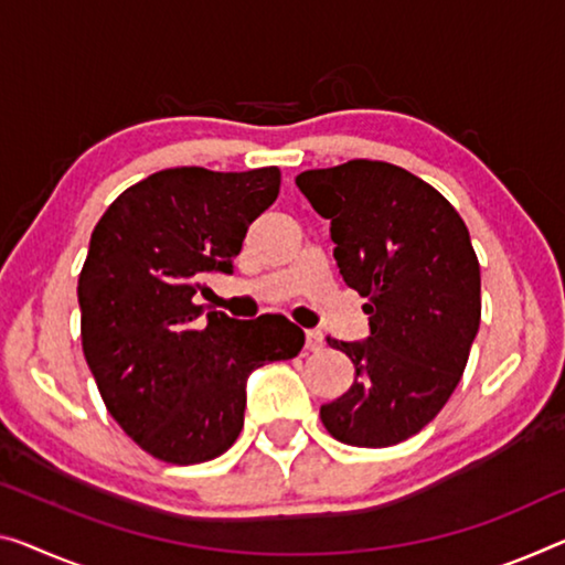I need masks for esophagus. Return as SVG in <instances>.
Listing matches in <instances>:
<instances>
[{"label": "esophagus", "mask_w": 565, "mask_h": 565, "mask_svg": "<svg viewBox=\"0 0 565 565\" xmlns=\"http://www.w3.org/2000/svg\"><path fill=\"white\" fill-rule=\"evenodd\" d=\"M306 349L308 351H323V333L320 331H306Z\"/></svg>", "instance_id": "34e87169"}]
</instances>
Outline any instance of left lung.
Segmentation results:
<instances>
[{
  "mask_svg": "<svg viewBox=\"0 0 565 565\" xmlns=\"http://www.w3.org/2000/svg\"><path fill=\"white\" fill-rule=\"evenodd\" d=\"M295 184L331 220L335 265L371 328L366 341L328 338L355 379L320 419L343 445H398L441 412L470 359L482 310L470 232L437 189L386 161L310 169Z\"/></svg>",
  "mask_w": 565,
  "mask_h": 565,
  "instance_id": "8db88e82",
  "label": "left lung"
}]
</instances>
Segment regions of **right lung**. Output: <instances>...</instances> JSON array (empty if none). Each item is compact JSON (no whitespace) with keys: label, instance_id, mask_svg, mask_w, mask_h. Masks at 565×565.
<instances>
[{"label":"right lung","instance_id":"add662e5","mask_svg":"<svg viewBox=\"0 0 565 565\" xmlns=\"http://www.w3.org/2000/svg\"><path fill=\"white\" fill-rule=\"evenodd\" d=\"M280 194V169L151 173L113 202L77 280L83 353L106 409L151 457L199 465L245 424L247 376L300 353L282 316H204L206 273H232L242 239Z\"/></svg>","mask_w":565,"mask_h":565}]
</instances>
